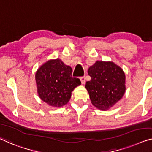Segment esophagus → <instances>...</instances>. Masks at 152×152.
<instances>
[{
    "label": "esophagus",
    "instance_id": "1",
    "mask_svg": "<svg viewBox=\"0 0 152 152\" xmlns=\"http://www.w3.org/2000/svg\"><path fill=\"white\" fill-rule=\"evenodd\" d=\"M80 80H81V83H82L83 85L86 83V78L84 77H80Z\"/></svg>",
    "mask_w": 152,
    "mask_h": 152
}]
</instances>
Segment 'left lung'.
<instances>
[{
  "label": "left lung",
  "mask_w": 152,
  "mask_h": 152,
  "mask_svg": "<svg viewBox=\"0 0 152 152\" xmlns=\"http://www.w3.org/2000/svg\"><path fill=\"white\" fill-rule=\"evenodd\" d=\"M88 73L91 80L86 82L85 88L95 107L108 110L122 99L126 91V76L120 66L111 61L97 60Z\"/></svg>",
  "instance_id": "1"
}]
</instances>
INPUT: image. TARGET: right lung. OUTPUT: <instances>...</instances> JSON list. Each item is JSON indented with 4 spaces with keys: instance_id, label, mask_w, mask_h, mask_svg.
I'll use <instances>...</instances> for the list:
<instances>
[{
    "instance_id": "obj_1",
    "label": "right lung",
    "mask_w": 152,
    "mask_h": 152,
    "mask_svg": "<svg viewBox=\"0 0 152 152\" xmlns=\"http://www.w3.org/2000/svg\"><path fill=\"white\" fill-rule=\"evenodd\" d=\"M71 67L59 58L49 60L36 72L37 93L48 105L61 107L68 103L71 92L81 85L79 79L72 77Z\"/></svg>"
}]
</instances>
